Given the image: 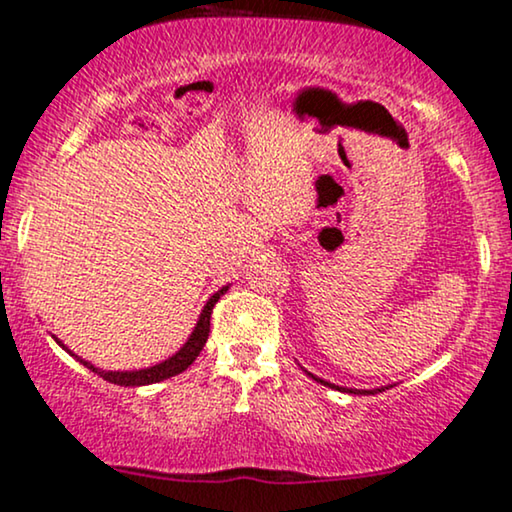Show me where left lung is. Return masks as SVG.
I'll return each instance as SVG.
<instances>
[{
    "instance_id": "8db88e82",
    "label": "left lung",
    "mask_w": 512,
    "mask_h": 512,
    "mask_svg": "<svg viewBox=\"0 0 512 512\" xmlns=\"http://www.w3.org/2000/svg\"><path fill=\"white\" fill-rule=\"evenodd\" d=\"M312 375V373H309ZM312 378L316 380V383H321V385H326V387H333V390H340V392H349V394H373V392H385V387H378V390H352V387H338V385H333V383H328V380H321V378H316V375H312ZM387 387H392V385H387Z\"/></svg>"
}]
</instances>
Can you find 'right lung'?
<instances>
[{"mask_svg":"<svg viewBox=\"0 0 512 512\" xmlns=\"http://www.w3.org/2000/svg\"><path fill=\"white\" fill-rule=\"evenodd\" d=\"M226 290H229V286H224L222 290H217L215 295L210 297L208 302H205L203 312H200V319L196 323V328H193V333L189 335V340L184 342V347L179 349L177 354H172L170 359L160 361V364H155L151 368H141V371H101V368H96L89 364V361H84L77 357V354L70 352V349L63 345L61 340L54 338L58 345H61L66 352L73 354V357L80 361V364H84L89 368V371H94L96 375H101L103 380H108V383H115V385H125V387H139V385H153V383H160V380H167L172 378V375H179L184 373L186 368H189L193 361H196V357L200 354V349L205 347V342H208V335H210V314H212V307H215L219 297H222Z\"/></svg>","mask_w":512,"mask_h":512,"instance_id":"add662e5","label":"right lung"}]
</instances>
